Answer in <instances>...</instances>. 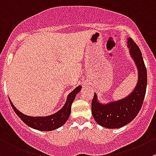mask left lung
Here are the masks:
<instances>
[{
    "mask_svg": "<svg viewBox=\"0 0 156 156\" xmlns=\"http://www.w3.org/2000/svg\"><path fill=\"white\" fill-rule=\"evenodd\" d=\"M127 44L129 53L138 69V82L134 90L124 99L102 104L94 93L92 101V114L99 125L107 129L121 128L129 123L142 108L147 87V71L142 53L133 39L129 37Z\"/></svg>",
    "mask_w": 156,
    "mask_h": 156,
    "instance_id": "left-lung-1",
    "label": "left lung"
}]
</instances>
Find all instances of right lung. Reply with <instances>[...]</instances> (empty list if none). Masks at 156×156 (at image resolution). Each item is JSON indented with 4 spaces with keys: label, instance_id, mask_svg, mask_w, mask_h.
<instances>
[{
    "label": "right lung",
    "instance_id": "1",
    "mask_svg": "<svg viewBox=\"0 0 156 156\" xmlns=\"http://www.w3.org/2000/svg\"><path fill=\"white\" fill-rule=\"evenodd\" d=\"M82 87L78 86L76 87L67 96L66 102L61 109L53 115L48 116H29L20 112L15 106L13 105L12 102L10 103L14 112L20 118V119L25 124L34 129L40 130V131H52V130L57 129L59 127L62 126L63 124L66 123L69 118L71 112V106L76 98V95L81 90Z\"/></svg>",
    "mask_w": 156,
    "mask_h": 156
}]
</instances>
